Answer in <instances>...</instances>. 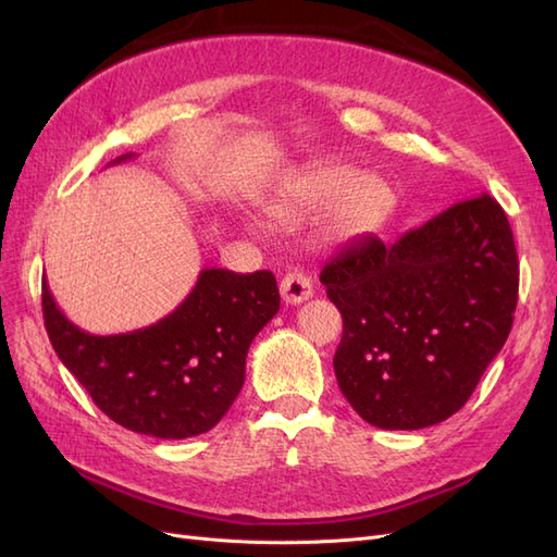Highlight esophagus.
<instances>
[{
	"label": "esophagus",
	"instance_id": "esophagus-1",
	"mask_svg": "<svg viewBox=\"0 0 557 557\" xmlns=\"http://www.w3.org/2000/svg\"><path fill=\"white\" fill-rule=\"evenodd\" d=\"M281 297L285 305H301L313 297V283L305 272H288L281 281Z\"/></svg>",
	"mask_w": 557,
	"mask_h": 557
}]
</instances>
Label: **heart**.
<instances>
[{
    "label": "heart",
    "instance_id": "obj_1",
    "mask_svg": "<svg viewBox=\"0 0 557 557\" xmlns=\"http://www.w3.org/2000/svg\"><path fill=\"white\" fill-rule=\"evenodd\" d=\"M350 175L348 166H327L269 201L264 211L278 225H295L332 205L330 237L339 242L362 237L381 225L395 195L379 174H358L352 180Z\"/></svg>",
    "mask_w": 557,
    "mask_h": 557
}]
</instances>
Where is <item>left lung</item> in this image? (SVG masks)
I'll use <instances>...</instances> for the list:
<instances>
[{"instance_id": "left-lung-1", "label": "left lung", "mask_w": 557, "mask_h": 557, "mask_svg": "<svg viewBox=\"0 0 557 557\" xmlns=\"http://www.w3.org/2000/svg\"><path fill=\"white\" fill-rule=\"evenodd\" d=\"M320 283L344 318L334 374L350 407L374 428H430L465 407L511 332V225L481 195L395 244L352 239Z\"/></svg>"}]
</instances>
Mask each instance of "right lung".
Instances as JSON below:
<instances>
[{"mask_svg":"<svg viewBox=\"0 0 557 557\" xmlns=\"http://www.w3.org/2000/svg\"><path fill=\"white\" fill-rule=\"evenodd\" d=\"M41 305L58 358L113 423L158 440H188L215 428L237 399L248 348L276 315L281 297L272 272L201 269L170 315L123 334L74 325L46 278Z\"/></svg>","mask_w":557,"mask_h":557,"instance_id":"add662e5","label":"right lung"}]
</instances>
